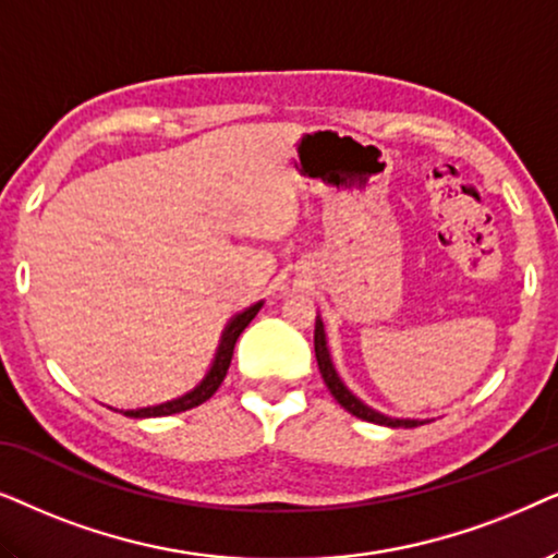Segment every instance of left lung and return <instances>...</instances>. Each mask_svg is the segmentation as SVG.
<instances>
[{"label":"left lung","mask_w":558,"mask_h":558,"mask_svg":"<svg viewBox=\"0 0 558 558\" xmlns=\"http://www.w3.org/2000/svg\"><path fill=\"white\" fill-rule=\"evenodd\" d=\"M314 349H316V362H318V369H322L326 388H329V392L333 398H337V403L344 408V411H349L362 421L380 423V426H390V428H415V426H423V423H428V421H415V418H390V415H383V413L373 411V408L362 403L360 398L352 396V390H349L347 385L339 380L337 369H333V365H331V354H329V347H326V333H324L322 318H316Z\"/></svg>","instance_id":"8db88e82"}]
</instances>
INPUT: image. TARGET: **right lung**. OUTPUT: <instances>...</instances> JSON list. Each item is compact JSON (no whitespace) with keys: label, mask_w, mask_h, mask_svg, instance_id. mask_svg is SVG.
Listing matches in <instances>:
<instances>
[{"label":"right lung","mask_w":558,"mask_h":558,"mask_svg":"<svg viewBox=\"0 0 558 558\" xmlns=\"http://www.w3.org/2000/svg\"><path fill=\"white\" fill-rule=\"evenodd\" d=\"M263 308V301L255 303V306L244 308L242 314H236L232 322L227 324L225 333H221V341H219V349H217V356H214L209 373L202 383L196 385L191 392H185V396L175 398V400H168V403H160V405H150V408H137V411H119L124 415H130V418H158V415H173V413H183V411H191V408L202 405L209 400L214 392L219 390V385L225 383L227 377V369H229V362H232V354H234V344L236 339H240V333L247 329L252 318L257 316V311Z\"/></svg>","instance_id":"1"}]
</instances>
